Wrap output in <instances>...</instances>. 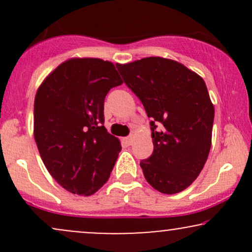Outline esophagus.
Wrapping results in <instances>:
<instances>
[{"label": "esophagus", "instance_id": "esophagus-1", "mask_svg": "<svg viewBox=\"0 0 252 252\" xmlns=\"http://www.w3.org/2000/svg\"><path fill=\"white\" fill-rule=\"evenodd\" d=\"M134 136L132 135H130V136H128V137H126L124 138V141H126V143L128 144V146H130V144H132V142H134Z\"/></svg>", "mask_w": 252, "mask_h": 252}]
</instances>
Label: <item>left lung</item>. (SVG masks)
I'll return each instance as SVG.
<instances>
[{
  "label": "left lung",
  "instance_id": "left-lung-1",
  "mask_svg": "<svg viewBox=\"0 0 252 252\" xmlns=\"http://www.w3.org/2000/svg\"><path fill=\"white\" fill-rule=\"evenodd\" d=\"M116 66L153 120L154 152L140 162L144 178L163 194L182 192L200 174L212 143L215 106L206 84L182 63L161 57Z\"/></svg>",
  "mask_w": 252,
  "mask_h": 252
}]
</instances>
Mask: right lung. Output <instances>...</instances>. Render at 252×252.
Listing matches in <instances>:
<instances>
[{
	"label": "right lung",
	"instance_id": "right-lung-1",
	"mask_svg": "<svg viewBox=\"0 0 252 252\" xmlns=\"http://www.w3.org/2000/svg\"><path fill=\"white\" fill-rule=\"evenodd\" d=\"M115 65L71 58L43 79L34 100V138L42 162L73 194H94L108 181L122 147L104 123V99L122 84Z\"/></svg>",
	"mask_w": 252,
	"mask_h": 252
}]
</instances>
